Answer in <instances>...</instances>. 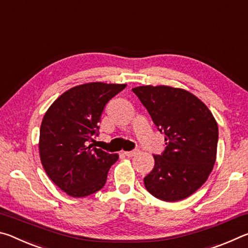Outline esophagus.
<instances>
[{
	"instance_id": "esophagus-1",
	"label": "esophagus",
	"mask_w": 248,
	"mask_h": 248,
	"mask_svg": "<svg viewBox=\"0 0 248 248\" xmlns=\"http://www.w3.org/2000/svg\"><path fill=\"white\" fill-rule=\"evenodd\" d=\"M140 151L139 150H134V151H127V152H124V154L125 155V156H128V157H132V156H136V155L139 153Z\"/></svg>"
}]
</instances>
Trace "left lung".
Here are the masks:
<instances>
[{
  "label": "left lung",
  "mask_w": 248,
  "mask_h": 248,
  "mask_svg": "<svg viewBox=\"0 0 248 248\" xmlns=\"http://www.w3.org/2000/svg\"><path fill=\"white\" fill-rule=\"evenodd\" d=\"M132 91L165 134V151L153 155L154 167L143 179L146 190L169 202L187 198L205 183L216 163L219 130L215 117L186 90L143 85Z\"/></svg>",
  "instance_id": "left-lung-1"
}]
</instances>
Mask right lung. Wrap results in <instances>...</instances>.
<instances>
[{"instance_id": "1", "label": "right lung", "mask_w": 248, "mask_h": 248, "mask_svg": "<svg viewBox=\"0 0 248 248\" xmlns=\"http://www.w3.org/2000/svg\"><path fill=\"white\" fill-rule=\"evenodd\" d=\"M125 86L103 82L74 86L46 111L40 125V161L48 177L66 195L86 197L106 184L119 155L87 144L97 134L104 107Z\"/></svg>"}]
</instances>
